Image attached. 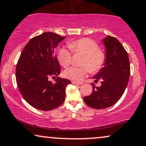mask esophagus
<instances>
[{
	"mask_svg": "<svg viewBox=\"0 0 146 146\" xmlns=\"http://www.w3.org/2000/svg\"><path fill=\"white\" fill-rule=\"evenodd\" d=\"M72 84H74V85H81V83H78V82H74V81H73V82H71Z\"/></svg>",
	"mask_w": 146,
	"mask_h": 146,
	"instance_id": "34e87169",
	"label": "esophagus"
}]
</instances>
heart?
<instances>
[{
    "instance_id": "1",
    "label": "heart",
    "mask_w": 146,
    "mask_h": 146,
    "mask_svg": "<svg viewBox=\"0 0 146 146\" xmlns=\"http://www.w3.org/2000/svg\"><path fill=\"white\" fill-rule=\"evenodd\" d=\"M68 47L74 53L84 55L82 62L83 66H71L64 71V76L68 80L80 82L90 71L96 73L104 66L106 54L103 50H100L99 44L94 40L89 38H80L69 42ZM57 58L60 65L64 67L68 66L71 62V53L65 47L60 49Z\"/></svg>"
}]
</instances>
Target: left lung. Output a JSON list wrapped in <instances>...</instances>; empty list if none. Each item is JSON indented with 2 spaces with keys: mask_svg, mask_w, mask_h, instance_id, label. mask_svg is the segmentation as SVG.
<instances>
[{
  "mask_svg": "<svg viewBox=\"0 0 146 146\" xmlns=\"http://www.w3.org/2000/svg\"><path fill=\"white\" fill-rule=\"evenodd\" d=\"M103 42L106 49V61L92 78L94 83L101 81V86H95L92 83V93L84 97L86 104L96 110L110 108L119 101L127 86L131 73L129 55L120 41L108 35Z\"/></svg>",
  "mask_w": 146,
  "mask_h": 146,
  "instance_id": "8db88e82",
  "label": "left lung"
}]
</instances>
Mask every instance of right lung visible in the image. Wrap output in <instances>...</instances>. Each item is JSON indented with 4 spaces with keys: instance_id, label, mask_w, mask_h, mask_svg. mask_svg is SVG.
<instances>
[{
    "instance_id": "right-lung-1",
    "label": "right lung",
    "mask_w": 146,
    "mask_h": 146,
    "mask_svg": "<svg viewBox=\"0 0 146 146\" xmlns=\"http://www.w3.org/2000/svg\"><path fill=\"white\" fill-rule=\"evenodd\" d=\"M66 36L47 32L31 38L23 49L16 65V82L25 101L42 111L57 108L65 100V90L71 84L58 77L60 66L54 50ZM50 77L56 78L52 82Z\"/></svg>"
}]
</instances>
